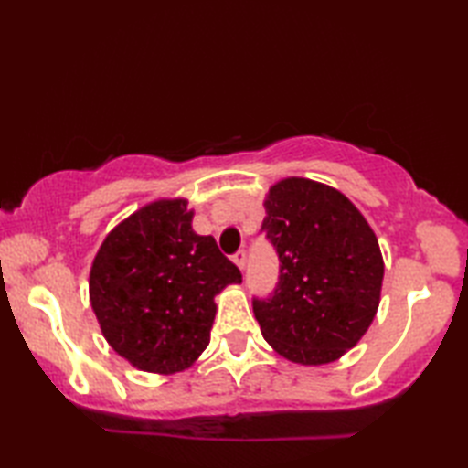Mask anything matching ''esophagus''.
Masks as SVG:
<instances>
[{"instance_id": "esophagus-1", "label": "esophagus", "mask_w": 468, "mask_h": 468, "mask_svg": "<svg viewBox=\"0 0 468 468\" xmlns=\"http://www.w3.org/2000/svg\"><path fill=\"white\" fill-rule=\"evenodd\" d=\"M233 261H235V265L239 267V270L243 271L245 270V261H247V257H245V251L243 250H239L237 251L235 255H233Z\"/></svg>"}]
</instances>
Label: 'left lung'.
<instances>
[{
  "label": "left lung",
  "mask_w": 468,
  "mask_h": 468,
  "mask_svg": "<svg viewBox=\"0 0 468 468\" xmlns=\"http://www.w3.org/2000/svg\"><path fill=\"white\" fill-rule=\"evenodd\" d=\"M265 213L261 231L280 257V277L270 297H253L255 320L290 362H334L360 342L380 303L376 235L350 198L310 178L273 185Z\"/></svg>",
  "instance_id": "obj_1"
}]
</instances>
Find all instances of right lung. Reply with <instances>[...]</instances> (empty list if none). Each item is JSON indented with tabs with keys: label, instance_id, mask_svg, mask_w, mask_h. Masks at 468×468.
<instances>
[{
	"label": "right lung",
	"instance_id": "add662e5",
	"mask_svg": "<svg viewBox=\"0 0 468 468\" xmlns=\"http://www.w3.org/2000/svg\"><path fill=\"white\" fill-rule=\"evenodd\" d=\"M185 198H163L116 225L90 270L106 342L138 370L175 374L211 340L215 295L241 283L211 235H197Z\"/></svg>",
	"mask_w": 468,
	"mask_h": 468
}]
</instances>
